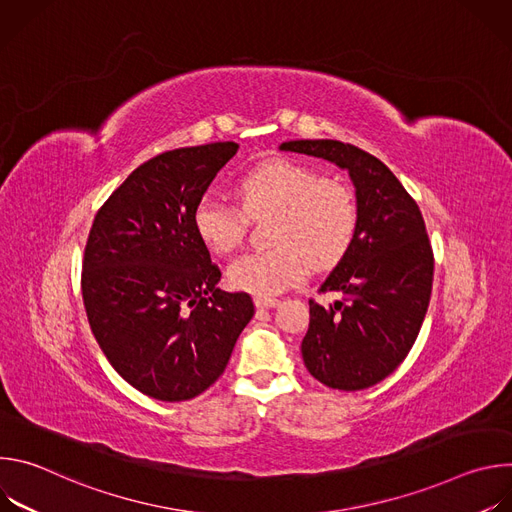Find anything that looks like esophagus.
Listing matches in <instances>:
<instances>
[{"mask_svg": "<svg viewBox=\"0 0 512 512\" xmlns=\"http://www.w3.org/2000/svg\"><path fill=\"white\" fill-rule=\"evenodd\" d=\"M277 304H279V300H275V298H263V296H257V298H255V306H257L259 310L275 308Z\"/></svg>", "mask_w": 512, "mask_h": 512, "instance_id": "obj_1", "label": "esophagus"}]
</instances>
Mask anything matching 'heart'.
Segmentation results:
<instances>
[{
	"mask_svg": "<svg viewBox=\"0 0 512 512\" xmlns=\"http://www.w3.org/2000/svg\"><path fill=\"white\" fill-rule=\"evenodd\" d=\"M241 208L204 194L192 212V227L212 253H229L247 233V216L273 214L271 249L237 257L227 271L235 289L273 296L298 285L312 265H336L352 247L358 229L354 188L338 176H320L314 166L273 158L251 166L235 184Z\"/></svg>",
	"mask_w": 512,
	"mask_h": 512,
	"instance_id": "b5f03b06",
	"label": "heart"
}]
</instances>
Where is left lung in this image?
Returning <instances> with one entry per match:
<instances>
[{
    "mask_svg": "<svg viewBox=\"0 0 512 512\" xmlns=\"http://www.w3.org/2000/svg\"><path fill=\"white\" fill-rule=\"evenodd\" d=\"M281 150L334 162L354 182L356 237L318 289L342 298L330 308L310 300L302 356L330 389H369L405 360L429 306L433 249L421 210L379 158L352 143L298 139Z\"/></svg>",
    "mask_w": 512,
    "mask_h": 512,
    "instance_id": "left-lung-1",
    "label": "left lung"
}]
</instances>
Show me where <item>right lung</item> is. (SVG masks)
Here are the masks:
<instances>
[{
    "label": "right lung",
    "mask_w": 512,
    "mask_h": 512,
    "mask_svg": "<svg viewBox=\"0 0 512 512\" xmlns=\"http://www.w3.org/2000/svg\"><path fill=\"white\" fill-rule=\"evenodd\" d=\"M239 150L235 141L158 154L97 210L81 289L91 330L111 367L158 401H188L227 369L255 314L249 294L216 287L221 269L192 212Z\"/></svg>",
    "instance_id": "obj_1"
}]
</instances>
